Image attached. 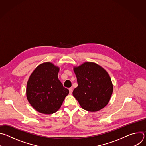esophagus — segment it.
<instances>
[{
	"label": "esophagus",
	"instance_id": "esophagus-1",
	"mask_svg": "<svg viewBox=\"0 0 146 146\" xmlns=\"http://www.w3.org/2000/svg\"><path fill=\"white\" fill-rule=\"evenodd\" d=\"M69 94H72V92H73V88H69Z\"/></svg>",
	"mask_w": 146,
	"mask_h": 146
}]
</instances>
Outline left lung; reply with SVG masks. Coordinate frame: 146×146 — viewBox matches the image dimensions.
<instances>
[{
  "label": "left lung",
  "instance_id": "1",
  "mask_svg": "<svg viewBox=\"0 0 146 146\" xmlns=\"http://www.w3.org/2000/svg\"><path fill=\"white\" fill-rule=\"evenodd\" d=\"M78 86L73 91L81 107L90 112L105 108L113 94V85L107 71L92 62L74 66Z\"/></svg>",
  "mask_w": 146,
  "mask_h": 146
}]
</instances>
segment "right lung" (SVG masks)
I'll return each instance as SVG.
<instances>
[{
  "label": "right lung",
  "instance_id": "1",
  "mask_svg": "<svg viewBox=\"0 0 146 146\" xmlns=\"http://www.w3.org/2000/svg\"><path fill=\"white\" fill-rule=\"evenodd\" d=\"M59 68L51 62L39 65L31 74L27 85V98L38 112L52 114L61 107L69 90L58 79Z\"/></svg>",
  "mask_w": 146,
  "mask_h": 146
}]
</instances>
